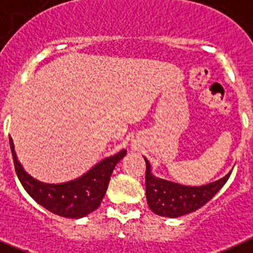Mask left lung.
I'll list each match as a JSON object with an SVG mask.
<instances>
[{"label":"left lung","instance_id":"1","mask_svg":"<svg viewBox=\"0 0 253 253\" xmlns=\"http://www.w3.org/2000/svg\"><path fill=\"white\" fill-rule=\"evenodd\" d=\"M146 160V159H145ZM231 172L216 182L191 187L156 178L151 174L150 163L146 160V199L154 213L164 217H179L199 210L208 203L224 186Z\"/></svg>","mask_w":253,"mask_h":253}]
</instances>
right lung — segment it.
<instances>
[{
	"instance_id": "add662e5",
	"label": "right lung",
	"mask_w": 253,
	"mask_h": 253,
	"mask_svg": "<svg viewBox=\"0 0 253 253\" xmlns=\"http://www.w3.org/2000/svg\"><path fill=\"white\" fill-rule=\"evenodd\" d=\"M10 147L16 176L24 190L40 206L46 208L51 213L68 218H80L97 210L106 194L115 166L126 154V151L123 150L116 155L102 160L80 178L66 183L50 185L40 182L27 174L16 159L11 137Z\"/></svg>"
}]
</instances>
